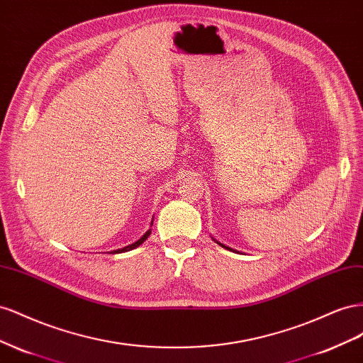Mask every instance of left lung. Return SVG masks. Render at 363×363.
Segmentation results:
<instances>
[{"label":"left lung","instance_id":"obj_1","mask_svg":"<svg viewBox=\"0 0 363 363\" xmlns=\"http://www.w3.org/2000/svg\"><path fill=\"white\" fill-rule=\"evenodd\" d=\"M217 243H219V242H217ZM219 245H220V246H223L222 243H219ZM223 247H226V250H231V247H228V246H223Z\"/></svg>","mask_w":363,"mask_h":363}]
</instances>
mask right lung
Returning a JSON list of instances; mask_svg holds the SVG:
<instances>
[{
  "instance_id": "obj_1",
  "label": "right lung",
  "mask_w": 363,
  "mask_h": 363,
  "mask_svg": "<svg viewBox=\"0 0 363 363\" xmlns=\"http://www.w3.org/2000/svg\"><path fill=\"white\" fill-rule=\"evenodd\" d=\"M152 222H153V220H152ZM150 225H153V223H150ZM150 233H152V228H150V230H147V231H146V234H144V235L141 237V239H140V240H137L135 243H132V245H128V246H124V247H121V250H117V251H112V254H113V252H116V254H117V252H128V251H130V250H135V247H138V246H140V245H141V243H143L144 240H146V239H147V237L150 235Z\"/></svg>"
}]
</instances>
